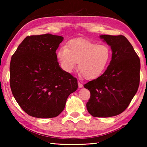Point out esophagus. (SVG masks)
<instances>
[{
    "mask_svg": "<svg viewBox=\"0 0 147 147\" xmlns=\"http://www.w3.org/2000/svg\"><path fill=\"white\" fill-rule=\"evenodd\" d=\"M78 88H82V87H83L82 84L81 82H80L79 81H78Z\"/></svg>",
    "mask_w": 147,
    "mask_h": 147,
    "instance_id": "34e87169",
    "label": "esophagus"
}]
</instances>
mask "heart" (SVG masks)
<instances>
[{"mask_svg":"<svg viewBox=\"0 0 147 147\" xmlns=\"http://www.w3.org/2000/svg\"><path fill=\"white\" fill-rule=\"evenodd\" d=\"M109 46L98 44L86 39H73L66 47H61L57 57L65 71L71 73L76 67L84 78L94 80L102 74L111 60Z\"/></svg>","mask_w":147,"mask_h":147,"instance_id":"1","label":"heart"}]
</instances>
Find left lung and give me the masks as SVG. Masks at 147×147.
<instances>
[{
	"label": "left lung",
	"instance_id": "left-lung-1",
	"mask_svg": "<svg viewBox=\"0 0 147 147\" xmlns=\"http://www.w3.org/2000/svg\"><path fill=\"white\" fill-rule=\"evenodd\" d=\"M100 38L111 47V60L100 76L84 86L91 93L86 104L88 112L94 117H109L123 112L138 91L140 59L124 36Z\"/></svg>",
	"mask_w": 147,
	"mask_h": 147
}]
</instances>
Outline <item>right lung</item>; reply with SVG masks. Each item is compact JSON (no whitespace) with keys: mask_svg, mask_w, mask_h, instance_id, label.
I'll list each match as a JSON object with an SVG mask.
<instances>
[{"mask_svg":"<svg viewBox=\"0 0 147 147\" xmlns=\"http://www.w3.org/2000/svg\"><path fill=\"white\" fill-rule=\"evenodd\" d=\"M62 36L46 34L27 36L17 47L9 65L12 94L29 115L53 118L60 114L77 79L59 65L56 51Z\"/></svg>","mask_w":147,"mask_h":147,"instance_id":"right-lung-1","label":"right lung"}]
</instances>
